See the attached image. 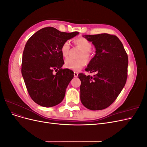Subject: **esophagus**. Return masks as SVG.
<instances>
[{
  "mask_svg": "<svg viewBox=\"0 0 147 147\" xmlns=\"http://www.w3.org/2000/svg\"><path fill=\"white\" fill-rule=\"evenodd\" d=\"M78 72H74V77H78Z\"/></svg>",
  "mask_w": 147,
  "mask_h": 147,
  "instance_id": "esophagus-1",
  "label": "esophagus"
}]
</instances>
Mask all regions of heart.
I'll return each mask as SVG.
<instances>
[{"label":"heart","mask_w":147,"mask_h":147,"mask_svg":"<svg viewBox=\"0 0 147 147\" xmlns=\"http://www.w3.org/2000/svg\"><path fill=\"white\" fill-rule=\"evenodd\" d=\"M75 43L77 45L80 47L83 52L82 53L81 57H84L86 60H90L91 58L90 50L92 48L91 43L88 39L83 37H79L74 40ZM70 48V44L69 40L65 41L61 48V51L62 55L64 57L68 56ZM86 64V61L84 59H74L71 57H68L64 61V65L67 69H69L73 70H79L83 68Z\"/></svg>","instance_id":"obj_1"}]
</instances>
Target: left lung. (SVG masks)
Masks as SVG:
<instances>
[{
	"label": "left lung",
	"instance_id": "obj_1",
	"mask_svg": "<svg viewBox=\"0 0 147 147\" xmlns=\"http://www.w3.org/2000/svg\"><path fill=\"white\" fill-rule=\"evenodd\" d=\"M92 42L96 54L85 69L93 77L79 74L80 100L92 110L106 109L117 98L125 85L128 57L123 43L115 35L108 34L84 35Z\"/></svg>",
	"mask_w": 147,
	"mask_h": 147
}]
</instances>
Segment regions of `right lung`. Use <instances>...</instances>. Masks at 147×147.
Segmentation results:
<instances>
[{
	"label": "right lung",
	"instance_id": "right-lung-1",
	"mask_svg": "<svg viewBox=\"0 0 147 147\" xmlns=\"http://www.w3.org/2000/svg\"><path fill=\"white\" fill-rule=\"evenodd\" d=\"M78 34L48 27L38 30L26 43L21 73L29 94L35 103L51 107L63 100L74 72L61 69L64 62L61 48L65 41ZM54 69L57 72L55 75Z\"/></svg>",
	"mask_w": 147,
	"mask_h": 147
}]
</instances>
